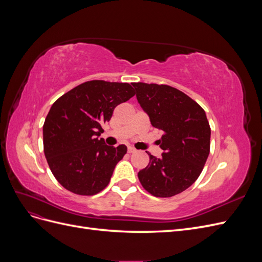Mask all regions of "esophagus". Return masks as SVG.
<instances>
[{
  "instance_id": "1",
  "label": "esophagus",
  "mask_w": 262,
  "mask_h": 262,
  "mask_svg": "<svg viewBox=\"0 0 262 262\" xmlns=\"http://www.w3.org/2000/svg\"><path fill=\"white\" fill-rule=\"evenodd\" d=\"M136 150H137V149L134 148V147H132V146H129V147H128V153H130V154H131V153H134V152H136Z\"/></svg>"
}]
</instances>
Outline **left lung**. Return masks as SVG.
Masks as SVG:
<instances>
[{
	"mask_svg": "<svg viewBox=\"0 0 262 262\" xmlns=\"http://www.w3.org/2000/svg\"><path fill=\"white\" fill-rule=\"evenodd\" d=\"M141 107L154 128L161 158L148 154L149 163L139 171L141 185L154 196L170 198L200 176L210 153L211 128L202 107L181 91L164 84L132 83Z\"/></svg>",
	"mask_w": 262,
	"mask_h": 262,
	"instance_id": "1",
	"label": "left lung"
}]
</instances>
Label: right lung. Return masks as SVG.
Listing matches in <instances>:
<instances>
[{"mask_svg": "<svg viewBox=\"0 0 262 262\" xmlns=\"http://www.w3.org/2000/svg\"><path fill=\"white\" fill-rule=\"evenodd\" d=\"M134 95L129 83L94 80L53 102L43 123V152L61 186L80 195H94L108 186L126 146H109L97 137L114 109Z\"/></svg>", "mask_w": 262, "mask_h": 262, "instance_id": "add662e5", "label": "right lung"}]
</instances>
